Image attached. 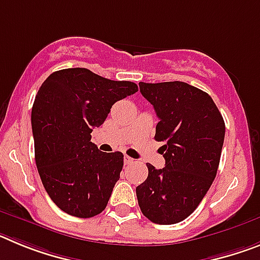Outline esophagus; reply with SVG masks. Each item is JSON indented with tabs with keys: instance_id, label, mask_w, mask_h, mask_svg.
<instances>
[{
	"instance_id": "34e87169",
	"label": "esophagus",
	"mask_w": 260,
	"mask_h": 260,
	"mask_svg": "<svg viewBox=\"0 0 260 260\" xmlns=\"http://www.w3.org/2000/svg\"><path fill=\"white\" fill-rule=\"evenodd\" d=\"M133 162H134V158L128 157V156H125V164L126 165H130V164H133Z\"/></svg>"
}]
</instances>
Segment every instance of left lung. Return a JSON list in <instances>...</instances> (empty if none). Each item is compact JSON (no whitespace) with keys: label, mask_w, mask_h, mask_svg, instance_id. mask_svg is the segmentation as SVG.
<instances>
[{"label":"left lung","mask_w":260,"mask_h":260,"mask_svg":"<svg viewBox=\"0 0 260 260\" xmlns=\"http://www.w3.org/2000/svg\"><path fill=\"white\" fill-rule=\"evenodd\" d=\"M158 122L165 167L147 164L148 177L137 187L142 213L152 222L177 224L191 215L215 180L225 123L212 98L185 82L139 83Z\"/></svg>","instance_id":"obj_1"}]
</instances>
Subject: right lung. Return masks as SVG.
Listing matches in <instances>:
<instances>
[{"mask_svg":"<svg viewBox=\"0 0 260 260\" xmlns=\"http://www.w3.org/2000/svg\"><path fill=\"white\" fill-rule=\"evenodd\" d=\"M137 91L133 82L83 68L54 71L39 88L31 113L36 167L45 191L63 212L87 219L105 210L123 155L102 152L91 133L114 103Z\"/></svg>","mask_w":260,"mask_h":260,"instance_id":"1","label":"right lung"}]
</instances>
